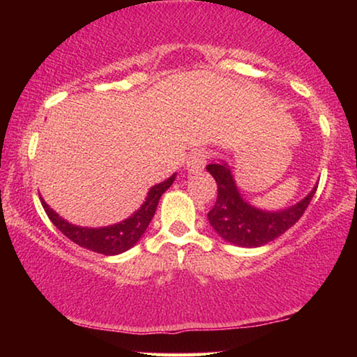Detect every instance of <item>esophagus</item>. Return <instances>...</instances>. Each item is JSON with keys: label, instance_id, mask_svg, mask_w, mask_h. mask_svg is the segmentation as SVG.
I'll return each instance as SVG.
<instances>
[{"label": "esophagus", "instance_id": "obj_1", "mask_svg": "<svg viewBox=\"0 0 357 357\" xmlns=\"http://www.w3.org/2000/svg\"><path fill=\"white\" fill-rule=\"evenodd\" d=\"M206 160H208V153L203 149H198L195 151V153L190 155L188 160H187V169L190 172H199V170L204 169V165H206Z\"/></svg>", "mask_w": 357, "mask_h": 357}]
</instances>
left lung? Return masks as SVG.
Segmentation results:
<instances>
[{"label":"left lung","mask_w":357,"mask_h":357,"mask_svg":"<svg viewBox=\"0 0 357 357\" xmlns=\"http://www.w3.org/2000/svg\"><path fill=\"white\" fill-rule=\"evenodd\" d=\"M206 170L218 183V198L208 213L209 224L224 241L241 247H261L282 236L302 218L317 187L284 211H263L243 202L226 164H209Z\"/></svg>","instance_id":"obj_1"}]
</instances>
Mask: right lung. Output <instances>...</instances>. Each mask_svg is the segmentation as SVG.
<instances>
[{
	"label": "right lung",
	"mask_w": 357,
	"mask_h": 357,
	"mask_svg": "<svg viewBox=\"0 0 357 357\" xmlns=\"http://www.w3.org/2000/svg\"><path fill=\"white\" fill-rule=\"evenodd\" d=\"M174 180L175 174L170 178L165 180V182L154 185V187L149 190L148 198H146L143 206H141L133 216H130L128 219H125V221L114 224V226L109 227L89 229L73 226V224L66 222L65 219L58 216L52 208H48V204L43 202L42 198L40 202L43 209H45L47 216L50 218V221L55 224V226L60 229V232L65 234L71 242L77 243V245L82 248H87V250L102 253V255H119V253L126 252L139 241L146 229H148L151 219L154 216L160 197H162L165 190L174 183Z\"/></svg>",
	"instance_id": "add662e5"
}]
</instances>
